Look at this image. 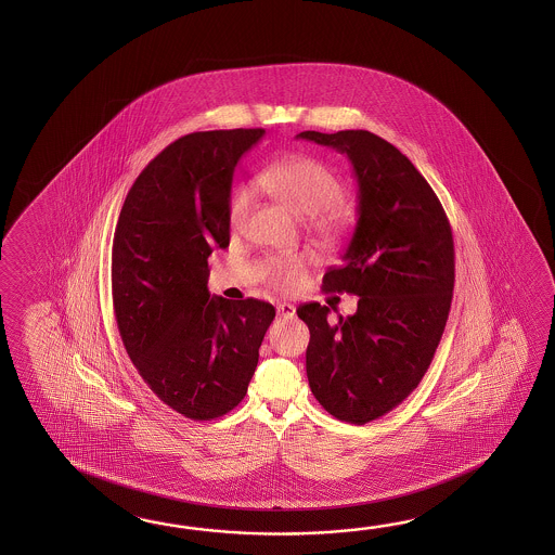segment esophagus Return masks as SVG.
Returning a JSON list of instances; mask_svg holds the SVG:
<instances>
[{
    "label": "esophagus",
    "instance_id": "esophagus-1",
    "mask_svg": "<svg viewBox=\"0 0 555 555\" xmlns=\"http://www.w3.org/2000/svg\"><path fill=\"white\" fill-rule=\"evenodd\" d=\"M278 318L294 319L295 307L292 306V304H287V301H282V304H278Z\"/></svg>",
    "mask_w": 555,
    "mask_h": 555
}]
</instances>
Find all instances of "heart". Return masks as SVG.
<instances>
[{
  "label": "heart",
  "instance_id": "obj_1",
  "mask_svg": "<svg viewBox=\"0 0 555 555\" xmlns=\"http://www.w3.org/2000/svg\"><path fill=\"white\" fill-rule=\"evenodd\" d=\"M256 186L299 218H311V228L321 240L335 242L345 230L347 216L339 204L343 184L330 168L311 156H289L266 166ZM251 190L240 189L230 201V225L242 228L251 210ZM307 261L301 256H280L266 261L263 278L273 287L294 292L306 282Z\"/></svg>",
  "mask_w": 555,
  "mask_h": 555
}]
</instances>
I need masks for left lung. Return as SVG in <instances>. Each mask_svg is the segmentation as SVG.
Masks as SVG:
<instances>
[{
	"mask_svg": "<svg viewBox=\"0 0 555 555\" xmlns=\"http://www.w3.org/2000/svg\"><path fill=\"white\" fill-rule=\"evenodd\" d=\"M297 139L347 154L357 178V225L343 266L323 289L359 295L357 311L331 321L318 301L297 307L309 327L311 392L335 418L365 425L413 392L449 319L454 242L435 190L404 154L369 130Z\"/></svg>",
	"mask_w": 555,
	"mask_h": 555,
	"instance_id": "obj_1",
	"label": "left lung"
}]
</instances>
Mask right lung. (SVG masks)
I'll return each mask as SVG.
<instances>
[{"label": "right lung", "mask_w": 555, "mask_h": 555, "mask_svg": "<svg viewBox=\"0 0 555 555\" xmlns=\"http://www.w3.org/2000/svg\"><path fill=\"white\" fill-rule=\"evenodd\" d=\"M263 129L192 132L134 180L113 237V306L132 365L160 401L192 421L246 397L275 309L208 292V256L230 244L237 163Z\"/></svg>", "instance_id": "right-lung-1"}]
</instances>
